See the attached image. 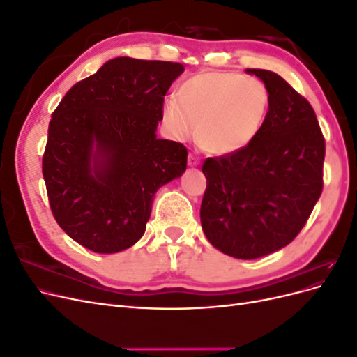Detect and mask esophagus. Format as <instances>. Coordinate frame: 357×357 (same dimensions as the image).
<instances>
[{
    "label": "esophagus",
    "instance_id": "obj_1",
    "mask_svg": "<svg viewBox=\"0 0 357 357\" xmlns=\"http://www.w3.org/2000/svg\"><path fill=\"white\" fill-rule=\"evenodd\" d=\"M188 165H189V167H198V165H199V159H198L197 156L189 155V158H188Z\"/></svg>",
    "mask_w": 357,
    "mask_h": 357
}]
</instances>
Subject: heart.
Masks as SVG:
<instances>
[{"label": "heart", "mask_w": 357, "mask_h": 357, "mask_svg": "<svg viewBox=\"0 0 357 357\" xmlns=\"http://www.w3.org/2000/svg\"><path fill=\"white\" fill-rule=\"evenodd\" d=\"M177 98L162 104V121L172 137L192 135L215 156L238 153L261 132L269 109L266 86L240 73L202 71L180 84Z\"/></svg>", "instance_id": "b5f03b06"}]
</instances>
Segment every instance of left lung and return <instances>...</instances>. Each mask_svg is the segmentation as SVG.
I'll return each mask as SVG.
<instances>
[{
  "mask_svg": "<svg viewBox=\"0 0 357 357\" xmlns=\"http://www.w3.org/2000/svg\"><path fill=\"white\" fill-rule=\"evenodd\" d=\"M269 92L261 132L238 153L208 158L202 231L236 259L271 255L304 228L323 189L325 138L310 102L278 74L247 68Z\"/></svg>",
  "mask_w": 357,
  "mask_h": 357,
  "instance_id": "obj_1",
  "label": "left lung"
}]
</instances>
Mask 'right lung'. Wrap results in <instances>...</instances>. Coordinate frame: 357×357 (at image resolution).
Instances as JSON below:
<instances>
[{
	"instance_id": "obj_1",
	"label": "right lung",
	"mask_w": 357,
	"mask_h": 357,
	"mask_svg": "<svg viewBox=\"0 0 357 357\" xmlns=\"http://www.w3.org/2000/svg\"><path fill=\"white\" fill-rule=\"evenodd\" d=\"M177 62L107 61L63 96L43 156L50 208L74 241L117 253L142 238L155 193L186 171L188 150L156 137Z\"/></svg>"
}]
</instances>
